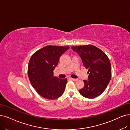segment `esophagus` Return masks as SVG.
Segmentation results:
<instances>
[{
  "label": "esophagus",
  "instance_id": "obj_1",
  "mask_svg": "<svg viewBox=\"0 0 130 130\" xmlns=\"http://www.w3.org/2000/svg\"><path fill=\"white\" fill-rule=\"evenodd\" d=\"M71 79L72 80L74 81H76L78 80V79H74V78H71Z\"/></svg>",
  "mask_w": 130,
  "mask_h": 130
}]
</instances>
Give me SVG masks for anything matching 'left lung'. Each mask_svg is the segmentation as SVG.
I'll return each instance as SVG.
<instances>
[{
	"label": "left lung",
	"mask_w": 130,
	"mask_h": 130,
	"mask_svg": "<svg viewBox=\"0 0 130 130\" xmlns=\"http://www.w3.org/2000/svg\"><path fill=\"white\" fill-rule=\"evenodd\" d=\"M72 49L82 59L84 66L88 69V80H84L80 94L93 99L101 94L107 88L111 77V67L109 58L98 47L92 45L74 46Z\"/></svg>",
	"instance_id": "1"
}]
</instances>
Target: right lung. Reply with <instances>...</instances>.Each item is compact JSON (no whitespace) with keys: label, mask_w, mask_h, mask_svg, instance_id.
Segmentation results:
<instances>
[{"label":"right lung","mask_w":130,"mask_h":130,"mask_svg":"<svg viewBox=\"0 0 130 130\" xmlns=\"http://www.w3.org/2000/svg\"><path fill=\"white\" fill-rule=\"evenodd\" d=\"M69 48L47 45L31 56L28 68V77L32 87L43 98L54 100L64 93L68 80L54 76L53 71L60 56Z\"/></svg>","instance_id":"right-lung-1"}]
</instances>
